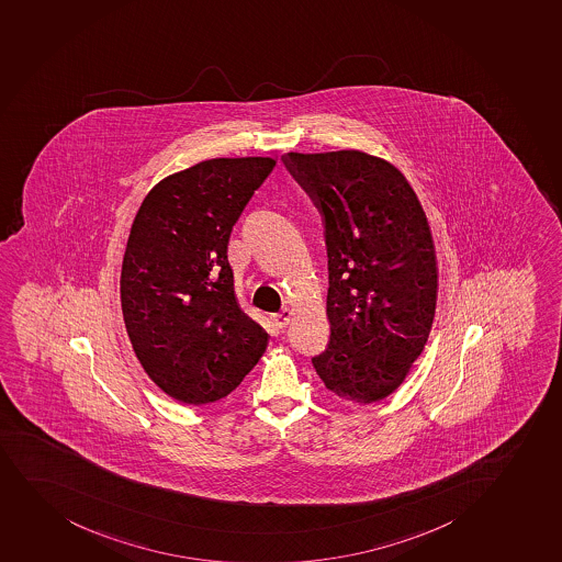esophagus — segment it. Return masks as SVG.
<instances>
[{"label": "esophagus", "mask_w": 562, "mask_h": 562, "mask_svg": "<svg viewBox=\"0 0 562 562\" xmlns=\"http://www.w3.org/2000/svg\"><path fill=\"white\" fill-rule=\"evenodd\" d=\"M273 324L278 325L279 329H283L286 325L290 324V318H292V311L289 307L281 308L279 313L273 314Z\"/></svg>", "instance_id": "esophagus-1"}]
</instances>
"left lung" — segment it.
<instances>
[{"label":"left lung","mask_w":562,"mask_h":562,"mask_svg":"<svg viewBox=\"0 0 562 562\" xmlns=\"http://www.w3.org/2000/svg\"><path fill=\"white\" fill-rule=\"evenodd\" d=\"M324 220L331 340L313 367L327 391L370 405L400 389L431 333V225L396 166L361 149L283 155Z\"/></svg>","instance_id":"1"}]
</instances>
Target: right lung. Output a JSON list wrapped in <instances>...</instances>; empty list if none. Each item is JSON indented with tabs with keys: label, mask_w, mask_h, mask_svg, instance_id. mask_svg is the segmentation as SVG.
Segmentation results:
<instances>
[{
	"label": "right lung",
	"mask_w": 562,
	"mask_h": 562,
	"mask_svg": "<svg viewBox=\"0 0 562 562\" xmlns=\"http://www.w3.org/2000/svg\"><path fill=\"white\" fill-rule=\"evenodd\" d=\"M273 166L201 160L160 179L133 220L120 276L125 329L151 381L178 402L222 400L267 351L268 333L235 294L227 244Z\"/></svg>",
	"instance_id": "1"
}]
</instances>
